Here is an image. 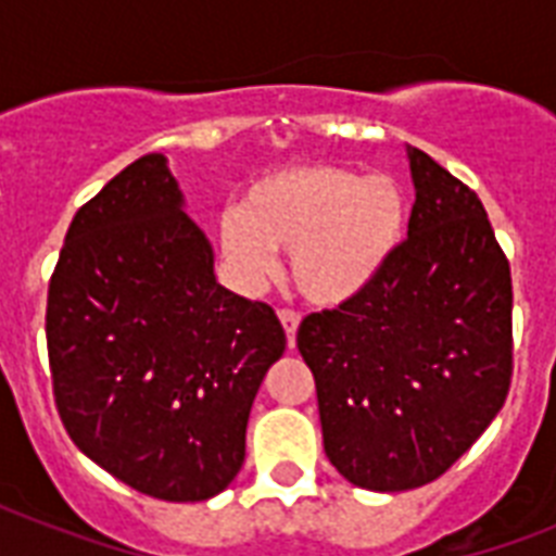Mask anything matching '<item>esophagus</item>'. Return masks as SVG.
Wrapping results in <instances>:
<instances>
[{
  "mask_svg": "<svg viewBox=\"0 0 556 556\" xmlns=\"http://www.w3.org/2000/svg\"><path fill=\"white\" fill-rule=\"evenodd\" d=\"M279 323H282V329H286L288 334V346L294 349L296 329H300V314L291 312V308H282V312H279Z\"/></svg>",
  "mask_w": 556,
  "mask_h": 556,
  "instance_id": "34e87169",
  "label": "esophagus"
}]
</instances>
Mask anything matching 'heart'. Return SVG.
<instances>
[{"mask_svg": "<svg viewBox=\"0 0 556 556\" xmlns=\"http://www.w3.org/2000/svg\"><path fill=\"white\" fill-rule=\"evenodd\" d=\"M406 192L392 176H357L331 161H300L260 176L242 207L218 218V251L236 282L260 286L291 253V279L334 308L378 279L406 233Z\"/></svg>", "mask_w": 556, "mask_h": 556, "instance_id": "obj_1", "label": "heart"}]
</instances>
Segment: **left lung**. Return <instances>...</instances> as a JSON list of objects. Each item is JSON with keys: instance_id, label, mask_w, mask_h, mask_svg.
Here are the masks:
<instances>
[{"instance_id": "obj_1", "label": "left lung", "mask_w": 556, "mask_h": 556, "mask_svg": "<svg viewBox=\"0 0 556 556\" xmlns=\"http://www.w3.org/2000/svg\"><path fill=\"white\" fill-rule=\"evenodd\" d=\"M406 242L364 294L296 331L326 456L378 493L421 488L465 456L514 371L510 265L482 201L427 152L406 147Z\"/></svg>"}]
</instances>
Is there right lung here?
I'll use <instances>...</instances> for the list:
<instances>
[{
    "label": "right lung",
    "mask_w": 556,
    "mask_h": 556,
    "mask_svg": "<svg viewBox=\"0 0 556 556\" xmlns=\"http://www.w3.org/2000/svg\"><path fill=\"white\" fill-rule=\"evenodd\" d=\"M46 338L65 432L164 502L210 500L233 482L253 397L286 352L274 308L216 282L213 248L161 152L72 218Z\"/></svg>",
    "instance_id": "right-lung-1"
}]
</instances>
